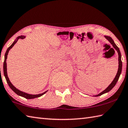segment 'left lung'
<instances>
[{
  "instance_id": "1",
  "label": "left lung",
  "mask_w": 128,
  "mask_h": 128,
  "mask_svg": "<svg viewBox=\"0 0 128 128\" xmlns=\"http://www.w3.org/2000/svg\"><path fill=\"white\" fill-rule=\"evenodd\" d=\"M105 37L107 39L108 41H109L111 44H112V45L113 46V48L115 49V50L117 51V52L118 53V61H119V66H118V72L117 73H116V77L114 78V79L113 80V81L112 82V83H111L110 85L108 86V88H106V90H104V91H102V92H100V94H98L97 95H95L94 96L96 97H97V96H100V95H102L103 94H104L105 93H107V92L110 91L111 90H112L114 86L116 85V82H117V81L119 79V76H120V74L122 72V60H121V53H120V50H119V48L117 47V46H116V44L114 42V40H112V38H111L110 37V36H105ZM113 50H114L113 49Z\"/></svg>"
}]
</instances>
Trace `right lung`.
Wrapping results in <instances>:
<instances>
[{
  "mask_svg": "<svg viewBox=\"0 0 128 128\" xmlns=\"http://www.w3.org/2000/svg\"><path fill=\"white\" fill-rule=\"evenodd\" d=\"M25 38V36H18L17 37V39H16V40H15L14 42H13L12 44L11 45L10 47L7 49L6 53L5 54V59H4V66H3V70H4V74L5 76V78H6V82L8 84V85L9 86L10 88H11V89L12 90L16 93L17 94L19 95V96H22L23 97H25V98L26 99H32V98H37V97H39L40 96H42L43 94H44L45 93L47 92L46 91L44 92H43L42 94H26L25 92H24L22 91H21L20 90H18V89L16 88L14 86H13L12 84L11 83V82L10 81L9 79V78L8 76V75H7V69H6V59H7V56L8 54V53H9V51L10 50L11 48H12L15 43L17 42L18 40H20V39H24Z\"/></svg>",
  "mask_w": 128,
  "mask_h": 128,
  "instance_id": "1",
  "label": "right lung"
}]
</instances>
